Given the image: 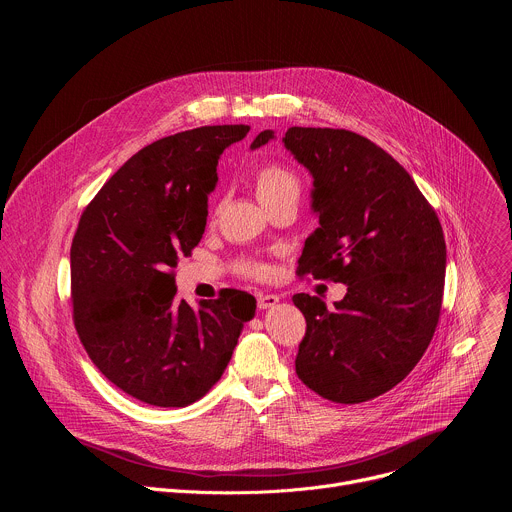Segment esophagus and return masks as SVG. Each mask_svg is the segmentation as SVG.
<instances>
[{"label":"esophagus","mask_w":512,"mask_h":512,"mask_svg":"<svg viewBox=\"0 0 512 512\" xmlns=\"http://www.w3.org/2000/svg\"><path fill=\"white\" fill-rule=\"evenodd\" d=\"M277 302H279V296H275V294H257V306L261 310H267V308L275 306Z\"/></svg>","instance_id":"obj_1"}]
</instances>
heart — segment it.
Returning a JSON list of instances; mask_svg holds the SVG:
<instances>
[{"mask_svg":"<svg viewBox=\"0 0 512 512\" xmlns=\"http://www.w3.org/2000/svg\"><path fill=\"white\" fill-rule=\"evenodd\" d=\"M253 184H255L257 198L265 204L267 210H271L273 206L283 204V202H296L298 204V198H300V192H302L300 178L281 164H263L255 172ZM237 271L247 275V277L263 279L269 273V267L261 261L243 259V261L237 263Z\"/></svg>","mask_w":512,"mask_h":512,"instance_id":"1","label":"heart"}]
</instances>
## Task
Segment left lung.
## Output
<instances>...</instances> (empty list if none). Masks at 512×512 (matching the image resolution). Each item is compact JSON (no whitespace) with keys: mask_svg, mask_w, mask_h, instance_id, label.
Returning a JSON list of instances; mask_svg holds the SVG:
<instances>
[{"mask_svg":"<svg viewBox=\"0 0 512 512\" xmlns=\"http://www.w3.org/2000/svg\"><path fill=\"white\" fill-rule=\"evenodd\" d=\"M273 131H261V148ZM285 148L314 176L320 227L300 257L302 277L346 283L328 310L308 294L296 356L302 383L334 403H362L399 385L427 350L442 314L446 239L407 170L348 129L289 127Z\"/></svg>","mask_w":512,"mask_h":512,"instance_id":"1","label":"left lung"}]
</instances>
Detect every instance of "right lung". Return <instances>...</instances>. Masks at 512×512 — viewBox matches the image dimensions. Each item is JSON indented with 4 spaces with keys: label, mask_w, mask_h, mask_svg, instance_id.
Listing matches in <instances>:
<instances>
[{
    "label": "right lung",
    "mask_w": 512,
    "mask_h": 512,
    "mask_svg": "<svg viewBox=\"0 0 512 512\" xmlns=\"http://www.w3.org/2000/svg\"><path fill=\"white\" fill-rule=\"evenodd\" d=\"M249 125H204L145 145L97 192L70 247V304L95 367L129 397L186 407L223 377L255 298L176 300L178 257L200 243L218 158Z\"/></svg>",
    "instance_id": "obj_1"
}]
</instances>
